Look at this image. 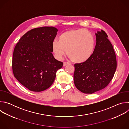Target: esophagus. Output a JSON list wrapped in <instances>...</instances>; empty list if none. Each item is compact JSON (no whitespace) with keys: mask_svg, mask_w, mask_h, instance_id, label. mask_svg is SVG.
Wrapping results in <instances>:
<instances>
[{"mask_svg":"<svg viewBox=\"0 0 129 129\" xmlns=\"http://www.w3.org/2000/svg\"><path fill=\"white\" fill-rule=\"evenodd\" d=\"M69 63H68V62H64V63H63V66H65L66 65H67V64H69Z\"/></svg>","mask_w":129,"mask_h":129,"instance_id":"esophagus-1","label":"esophagus"}]
</instances>
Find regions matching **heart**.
<instances>
[{
    "label": "heart",
    "mask_w": 129,
    "mask_h": 129,
    "mask_svg": "<svg viewBox=\"0 0 129 129\" xmlns=\"http://www.w3.org/2000/svg\"><path fill=\"white\" fill-rule=\"evenodd\" d=\"M51 47L58 60H61L66 51L73 62L81 63L87 61L92 55L95 39L92 34L86 29L69 30L60 35L59 41L53 40Z\"/></svg>",
    "instance_id": "obj_1"
}]
</instances>
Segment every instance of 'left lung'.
<instances>
[{"label":"left lung","mask_w":129,"mask_h":129,"mask_svg":"<svg viewBox=\"0 0 129 129\" xmlns=\"http://www.w3.org/2000/svg\"><path fill=\"white\" fill-rule=\"evenodd\" d=\"M94 52L87 61L75 64L73 80L76 88L86 94L103 89L113 79L117 67L113 47L104 31L95 34Z\"/></svg>","instance_id":"8db88e82"}]
</instances>
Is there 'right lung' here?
<instances>
[{"mask_svg": "<svg viewBox=\"0 0 129 129\" xmlns=\"http://www.w3.org/2000/svg\"><path fill=\"white\" fill-rule=\"evenodd\" d=\"M58 29L52 26L34 28L26 33L16 45L13 56L14 77L34 92L51 86L63 63L53 57L51 44Z\"/></svg>", "mask_w": 129, "mask_h": 129, "instance_id": "obj_1", "label": "right lung"}]
</instances>
